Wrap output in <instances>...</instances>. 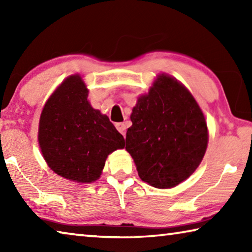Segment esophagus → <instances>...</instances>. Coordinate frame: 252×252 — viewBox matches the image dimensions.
I'll return each mask as SVG.
<instances>
[{"label":"esophagus","mask_w":252,"mask_h":252,"mask_svg":"<svg viewBox=\"0 0 252 252\" xmlns=\"http://www.w3.org/2000/svg\"><path fill=\"white\" fill-rule=\"evenodd\" d=\"M116 127H117L118 131L120 132V133H121L123 136H126V126H125V123H117Z\"/></svg>","instance_id":"esophagus-1"}]
</instances>
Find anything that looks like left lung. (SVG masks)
Listing matches in <instances>:
<instances>
[{
  "label": "left lung",
  "instance_id": "obj_1",
  "mask_svg": "<svg viewBox=\"0 0 252 252\" xmlns=\"http://www.w3.org/2000/svg\"><path fill=\"white\" fill-rule=\"evenodd\" d=\"M126 149L141 180L159 189L178 186L194 172L208 146V127L192 94L177 79L160 74L138 99Z\"/></svg>",
  "mask_w": 252,
  "mask_h": 252
}]
</instances>
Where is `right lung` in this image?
I'll return each instance as SVG.
<instances>
[{"mask_svg":"<svg viewBox=\"0 0 252 252\" xmlns=\"http://www.w3.org/2000/svg\"><path fill=\"white\" fill-rule=\"evenodd\" d=\"M79 74L70 75L46 101L39 123V144L53 171L67 180L91 183L100 178L110 153L125 139L105 114L93 109Z\"/></svg>","mask_w":252,"mask_h":252,"instance_id":"obj_1","label":"right lung"}]
</instances>
